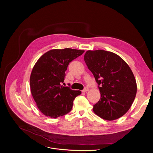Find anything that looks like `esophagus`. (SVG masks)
I'll return each mask as SVG.
<instances>
[{
	"instance_id": "esophagus-1",
	"label": "esophagus",
	"mask_w": 153,
	"mask_h": 153,
	"mask_svg": "<svg viewBox=\"0 0 153 153\" xmlns=\"http://www.w3.org/2000/svg\"><path fill=\"white\" fill-rule=\"evenodd\" d=\"M88 91V88L87 87H85V88L82 90V92L85 93V92H87V91Z\"/></svg>"
}]
</instances>
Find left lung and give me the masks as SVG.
Wrapping results in <instances>:
<instances>
[{
    "mask_svg": "<svg viewBox=\"0 0 153 153\" xmlns=\"http://www.w3.org/2000/svg\"><path fill=\"white\" fill-rule=\"evenodd\" d=\"M85 63L91 71L100 91L94 113L102 119H119L130 109L136 97L137 83L127 63L117 54L103 50L88 51Z\"/></svg>",
    "mask_w": 153,
    "mask_h": 153,
    "instance_id": "1",
    "label": "left lung"
}]
</instances>
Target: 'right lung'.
I'll return each mask as SVG.
<instances>
[{"mask_svg": "<svg viewBox=\"0 0 153 153\" xmlns=\"http://www.w3.org/2000/svg\"><path fill=\"white\" fill-rule=\"evenodd\" d=\"M84 51L66 48L45 53L32 69L30 85L32 95L39 110L46 116L56 119L72 108L80 90L64 87L65 72L69 63L81 56Z\"/></svg>", "mask_w": 153, "mask_h": 153, "instance_id": "obj_1", "label": "right lung"}]
</instances>
